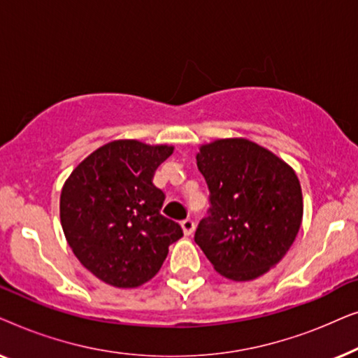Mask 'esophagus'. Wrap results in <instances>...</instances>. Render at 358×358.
Instances as JSON below:
<instances>
[{
	"mask_svg": "<svg viewBox=\"0 0 358 358\" xmlns=\"http://www.w3.org/2000/svg\"><path fill=\"white\" fill-rule=\"evenodd\" d=\"M180 227H182V231L185 236H190V234H194V231H195V223L190 218L184 220V222L180 223Z\"/></svg>",
	"mask_w": 358,
	"mask_h": 358,
	"instance_id": "1",
	"label": "esophagus"
}]
</instances>
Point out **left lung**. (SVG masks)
Returning a JSON list of instances; mask_svg holds the SVG:
<instances>
[{"instance_id":"1","label":"left lung","mask_w":358,"mask_h":358,"mask_svg":"<svg viewBox=\"0 0 358 358\" xmlns=\"http://www.w3.org/2000/svg\"><path fill=\"white\" fill-rule=\"evenodd\" d=\"M199 150L212 207L195 243L220 275L254 280L295 243L303 220L300 180L292 166L248 138L215 140Z\"/></svg>"}]
</instances>
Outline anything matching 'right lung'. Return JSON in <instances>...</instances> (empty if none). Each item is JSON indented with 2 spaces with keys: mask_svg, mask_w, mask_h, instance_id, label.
<instances>
[{
  "mask_svg": "<svg viewBox=\"0 0 358 358\" xmlns=\"http://www.w3.org/2000/svg\"><path fill=\"white\" fill-rule=\"evenodd\" d=\"M171 145L114 140L81 161L60 195L63 233L78 261L99 280L135 288L159 272L182 228L161 215L153 176Z\"/></svg>",
  "mask_w": 358,
  "mask_h": 358,
  "instance_id": "add662e5",
  "label": "right lung"
}]
</instances>
